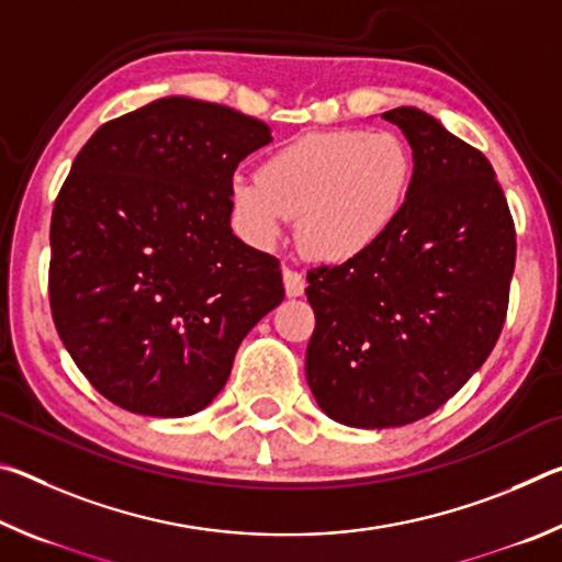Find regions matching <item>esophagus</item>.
<instances>
[{
  "instance_id": "34e87169",
  "label": "esophagus",
  "mask_w": 562,
  "mask_h": 562,
  "mask_svg": "<svg viewBox=\"0 0 562 562\" xmlns=\"http://www.w3.org/2000/svg\"><path fill=\"white\" fill-rule=\"evenodd\" d=\"M282 280H284V292H288V297H300L304 292V274L300 270H292V268H284L282 270Z\"/></svg>"
}]
</instances>
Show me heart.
Segmentation results:
<instances>
[{
	"instance_id": "b5f03b06",
	"label": "heart",
	"mask_w": 562,
	"mask_h": 562,
	"mask_svg": "<svg viewBox=\"0 0 562 562\" xmlns=\"http://www.w3.org/2000/svg\"><path fill=\"white\" fill-rule=\"evenodd\" d=\"M414 180L396 133L337 128L284 140L258 176L231 180V207L255 245H272L288 217L312 258L347 262L372 250L402 215Z\"/></svg>"
}]
</instances>
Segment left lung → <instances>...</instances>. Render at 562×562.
Masks as SVG:
<instances>
[{"mask_svg":"<svg viewBox=\"0 0 562 562\" xmlns=\"http://www.w3.org/2000/svg\"><path fill=\"white\" fill-rule=\"evenodd\" d=\"M414 150L406 205L372 250L307 272L304 372L322 412L357 429L434 414L496 347L516 225L488 158L429 113H382Z\"/></svg>","mask_w":562,"mask_h":562,"instance_id":"1","label":"left lung"}]
</instances>
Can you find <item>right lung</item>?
Returning a JSON list of instances; mask_svg holds the SVG:
<instances>
[{
    "mask_svg": "<svg viewBox=\"0 0 562 562\" xmlns=\"http://www.w3.org/2000/svg\"><path fill=\"white\" fill-rule=\"evenodd\" d=\"M270 126L166 97L93 133L52 213L49 302L76 367L121 408L190 416L284 297L278 258L233 235L237 164Z\"/></svg>",
    "mask_w": 562,
    "mask_h": 562,
    "instance_id": "obj_1",
    "label": "right lung"
}]
</instances>
